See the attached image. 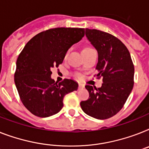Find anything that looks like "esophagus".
Here are the masks:
<instances>
[{"label": "esophagus", "mask_w": 149, "mask_h": 149, "mask_svg": "<svg viewBox=\"0 0 149 149\" xmlns=\"http://www.w3.org/2000/svg\"><path fill=\"white\" fill-rule=\"evenodd\" d=\"M84 88V85H82V84H80L79 85H78V90L83 89Z\"/></svg>", "instance_id": "esophagus-1"}]
</instances>
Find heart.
Segmentation results:
<instances>
[{"label":"heart","mask_w":149,"mask_h":149,"mask_svg":"<svg viewBox=\"0 0 149 149\" xmlns=\"http://www.w3.org/2000/svg\"><path fill=\"white\" fill-rule=\"evenodd\" d=\"M90 49H91V48H89V47H86V48H84L83 50H82V52H83V51H88V50H90ZM76 77H77V78H80V77H81V76H80L79 74H77V75H76Z\"/></svg>","instance_id":"obj_1"}]
</instances>
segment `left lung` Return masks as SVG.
Listing matches in <instances>:
<instances>
[{"instance_id":"1","label":"left lung","mask_w":149,"mask_h":149,"mask_svg":"<svg viewBox=\"0 0 149 149\" xmlns=\"http://www.w3.org/2000/svg\"><path fill=\"white\" fill-rule=\"evenodd\" d=\"M85 34L98 52L95 74L103 77L100 88L87 84L89 98L81 102L88 116L106 120L123 107L134 85V65L130 52L116 36L98 29H85Z\"/></svg>"}]
</instances>
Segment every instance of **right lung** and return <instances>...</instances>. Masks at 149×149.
<instances>
[{
  "mask_svg": "<svg viewBox=\"0 0 149 149\" xmlns=\"http://www.w3.org/2000/svg\"><path fill=\"white\" fill-rule=\"evenodd\" d=\"M84 36V28L47 29L33 36L19 53L14 82L22 103L33 115L48 117L58 113L64 97L77 90L78 84L72 79L55 82L51 69L62 63L68 49Z\"/></svg>",
  "mask_w": 149,
  "mask_h": 149,
  "instance_id": "right-lung-1",
  "label": "right lung"
}]
</instances>
